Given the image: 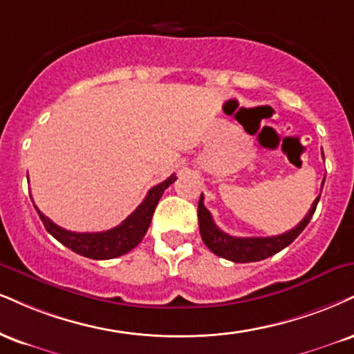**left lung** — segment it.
Wrapping results in <instances>:
<instances>
[{
  "mask_svg": "<svg viewBox=\"0 0 354 354\" xmlns=\"http://www.w3.org/2000/svg\"><path fill=\"white\" fill-rule=\"evenodd\" d=\"M323 183H325V180H323ZM318 201H320V196L315 199L308 214L300 221V224L297 225V227L290 229L288 232L272 237H234L223 232L218 225H216L214 221H212L211 212L204 207V198L201 194L198 203L199 232H201L203 242L207 245V249H209L211 252H214L216 255H219V257L239 263L263 261V259L270 257V255L280 252L285 247L290 245L292 242L300 236V232L304 231L306 224L312 219L313 212L317 209Z\"/></svg>",
  "mask_w": 354,
  "mask_h": 354,
  "instance_id": "obj_1",
  "label": "left lung"
}]
</instances>
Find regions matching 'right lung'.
Masks as SVG:
<instances>
[{
	"label": "right lung",
	"instance_id": "obj_1",
	"mask_svg": "<svg viewBox=\"0 0 354 354\" xmlns=\"http://www.w3.org/2000/svg\"><path fill=\"white\" fill-rule=\"evenodd\" d=\"M176 176L171 174L168 180H165L160 185L153 186L148 191L147 198L143 199V203L140 204L131 214L123 221L122 224H118L117 227L109 229L104 232H72L67 229L59 227L57 224H54L48 216H44L37 209V214L44 224L46 231L50 236L55 237L62 245L69 247L72 252L84 255V257L95 259V261H105V259H115L120 257V255L130 252L133 247H136L142 242V239L147 234L148 227H150L151 216L155 212L156 204H158L160 198L163 196L165 189L169 185H173Z\"/></svg>",
	"mask_w": 354,
	"mask_h": 354
}]
</instances>
